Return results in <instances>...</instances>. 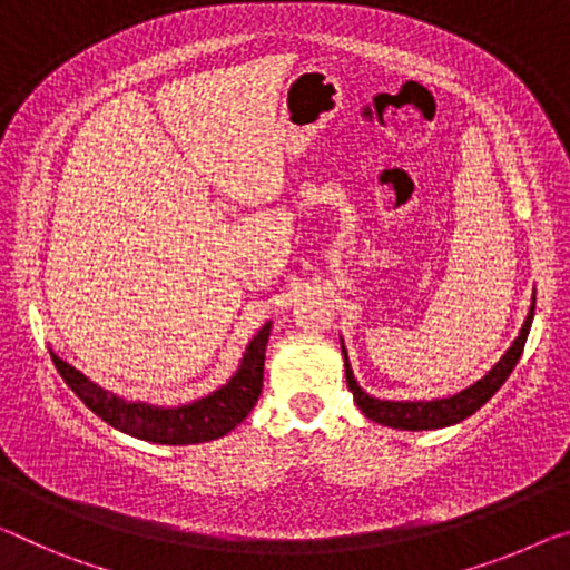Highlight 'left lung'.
<instances>
[{"instance_id":"8db88e82","label":"left lung","mask_w":570,"mask_h":570,"mask_svg":"<svg viewBox=\"0 0 570 570\" xmlns=\"http://www.w3.org/2000/svg\"><path fill=\"white\" fill-rule=\"evenodd\" d=\"M532 315H535V297H532L530 313L524 318L520 336L514 338V344L507 348V354L499 358V362L489 370L479 382L471 384V387L456 392V395L443 397V400H428V402H392V400H376L370 397L366 392L358 387L354 380L352 366H348L346 348L341 346V354H344V366H346V384L352 390L356 405L362 413L374 420L380 425L400 428V431H433V428H445L453 423H461L469 415H474L476 410L484 405V402L494 395V392L507 382V376L512 374L514 364L520 362L524 341H528Z\"/></svg>"}]
</instances>
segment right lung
<instances>
[{
    "label": "right lung",
    "mask_w": 570,
    "mask_h": 570,
    "mask_svg": "<svg viewBox=\"0 0 570 570\" xmlns=\"http://www.w3.org/2000/svg\"><path fill=\"white\" fill-rule=\"evenodd\" d=\"M269 336V323L257 331L244 352L242 366L236 370L222 390L200 397L190 405L180 407H157L147 402H127L111 392L96 387L81 372L68 366L63 358L50 354L58 374L63 376L76 397L83 402L91 413L99 415L117 431L135 435L139 441H153L165 445H188L222 438L257 405L262 392V376H265V348Z\"/></svg>",
    "instance_id": "1"
}]
</instances>
